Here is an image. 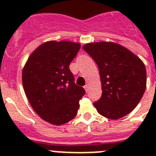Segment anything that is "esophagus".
Returning <instances> with one entry per match:
<instances>
[{
    "instance_id": "34e87169",
    "label": "esophagus",
    "mask_w": 156,
    "mask_h": 156,
    "mask_svg": "<svg viewBox=\"0 0 156 156\" xmlns=\"http://www.w3.org/2000/svg\"><path fill=\"white\" fill-rule=\"evenodd\" d=\"M84 88L85 89V91H86V92H87V91H88V85H87V84H86V85L84 86Z\"/></svg>"
}]
</instances>
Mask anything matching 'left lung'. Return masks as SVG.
I'll list each match as a JSON object with an SVG mask.
<instances>
[{
    "label": "left lung",
    "instance_id": "left-lung-1",
    "mask_svg": "<svg viewBox=\"0 0 156 156\" xmlns=\"http://www.w3.org/2000/svg\"><path fill=\"white\" fill-rule=\"evenodd\" d=\"M83 49L97 63L102 96L94 106L111 120L129 114L142 99L146 87V70L138 56L112 42L87 43Z\"/></svg>",
    "mask_w": 156,
    "mask_h": 156
}]
</instances>
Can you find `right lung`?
<instances>
[{"instance_id": "obj_1", "label": "right lung", "mask_w": 156, "mask_h": 156, "mask_svg": "<svg viewBox=\"0 0 156 156\" xmlns=\"http://www.w3.org/2000/svg\"><path fill=\"white\" fill-rule=\"evenodd\" d=\"M81 48L78 43L48 41L29 56L22 72L27 98L36 113L52 125L75 117L85 90L74 82L69 65Z\"/></svg>"}]
</instances>
